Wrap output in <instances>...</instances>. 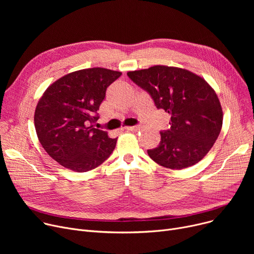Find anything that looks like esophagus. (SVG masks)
I'll use <instances>...</instances> for the list:
<instances>
[{
    "label": "esophagus",
    "mask_w": 254,
    "mask_h": 254,
    "mask_svg": "<svg viewBox=\"0 0 254 254\" xmlns=\"http://www.w3.org/2000/svg\"><path fill=\"white\" fill-rule=\"evenodd\" d=\"M124 129H127V130H138L140 129V127L139 126H132V127H125Z\"/></svg>",
    "instance_id": "esophagus-1"
}]
</instances>
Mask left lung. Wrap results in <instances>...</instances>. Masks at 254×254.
Segmentation results:
<instances>
[{
    "instance_id": "8db88e82",
    "label": "left lung",
    "mask_w": 254,
    "mask_h": 254,
    "mask_svg": "<svg viewBox=\"0 0 254 254\" xmlns=\"http://www.w3.org/2000/svg\"><path fill=\"white\" fill-rule=\"evenodd\" d=\"M127 76L148 93L157 109L171 116V127L161 131L157 147L147 150L150 158L173 170L201 161L222 127V109L214 89L203 78L175 66L153 65L127 72Z\"/></svg>"
}]
</instances>
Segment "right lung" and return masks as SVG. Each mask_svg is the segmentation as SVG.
Listing matches in <instances>:
<instances>
[{"mask_svg": "<svg viewBox=\"0 0 254 254\" xmlns=\"http://www.w3.org/2000/svg\"><path fill=\"white\" fill-rule=\"evenodd\" d=\"M122 72L91 68L65 75L52 83L39 100L35 127L45 151L63 167L87 172L113 152L116 139L93 127L106 90Z\"/></svg>", "mask_w": 254, "mask_h": 254, "instance_id": "obj_1", "label": "right lung"}]
</instances>
